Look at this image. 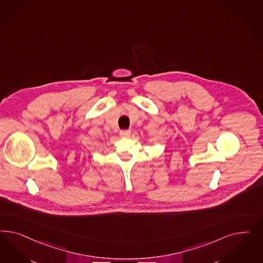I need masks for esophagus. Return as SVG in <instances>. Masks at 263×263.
<instances>
[{"mask_svg": "<svg viewBox=\"0 0 263 263\" xmlns=\"http://www.w3.org/2000/svg\"><path fill=\"white\" fill-rule=\"evenodd\" d=\"M131 134L130 130H121L120 132V136L121 138H128Z\"/></svg>", "mask_w": 263, "mask_h": 263, "instance_id": "obj_1", "label": "esophagus"}]
</instances>
